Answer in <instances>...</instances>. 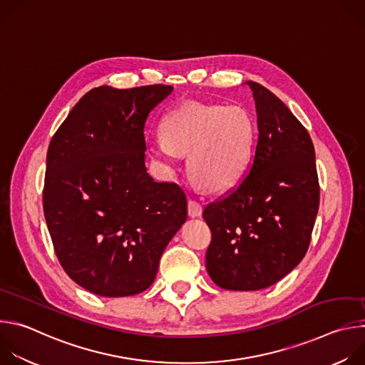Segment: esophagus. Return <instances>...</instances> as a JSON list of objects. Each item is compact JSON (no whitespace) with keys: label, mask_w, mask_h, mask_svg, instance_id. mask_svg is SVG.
Here are the masks:
<instances>
[{"label":"esophagus","mask_w":365,"mask_h":365,"mask_svg":"<svg viewBox=\"0 0 365 365\" xmlns=\"http://www.w3.org/2000/svg\"><path fill=\"white\" fill-rule=\"evenodd\" d=\"M187 214L190 218H199L202 215V206L199 202L189 199L187 202Z\"/></svg>","instance_id":"1"}]
</instances>
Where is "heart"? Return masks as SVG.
I'll return each mask as SVG.
<instances>
[{
  "label": "heart",
  "instance_id": "1",
  "mask_svg": "<svg viewBox=\"0 0 365 365\" xmlns=\"http://www.w3.org/2000/svg\"><path fill=\"white\" fill-rule=\"evenodd\" d=\"M162 137L148 143V153L165 170L173 172L187 155L192 180L211 192L235 186L244 176L255 141V123L240 106L183 102L160 124Z\"/></svg>",
  "mask_w": 365,
  "mask_h": 365
}]
</instances>
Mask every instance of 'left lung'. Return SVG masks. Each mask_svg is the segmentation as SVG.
I'll return each mask as SVG.
<instances>
[{"instance_id": "obj_1", "label": "left lung", "mask_w": 365, "mask_h": 365, "mask_svg": "<svg viewBox=\"0 0 365 365\" xmlns=\"http://www.w3.org/2000/svg\"><path fill=\"white\" fill-rule=\"evenodd\" d=\"M245 83L257 113L254 160L245 179L203 211L212 232L207 274L222 289L242 292L277 283L302 262L319 210L309 133L273 92Z\"/></svg>"}]
</instances>
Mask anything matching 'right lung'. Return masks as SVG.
I'll return each instance as SVG.
<instances>
[{"label": "right lung", "mask_w": 365, "mask_h": 365, "mask_svg": "<svg viewBox=\"0 0 365 365\" xmlns=\"http://www.w3.org/2000/svg\"><path fill=\"white\" fill-rule=\"evenodd\" d=\"M172 91L93 88L48 144L46 224L63 270L98 296L148 289L187 218L185 192L155 182L145 168V120Z\"/></svg>", "instance_id": "right-lung-1"}]
</instances>
